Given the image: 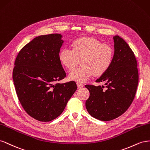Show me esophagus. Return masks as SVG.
I'll return each mask as SVG.
<instances>
[{
    "label": "esophagus",
    "mask_w": 150,
    "mask_h": 150,
    "mask_svg": "<svg viewBox=\"0 0 150 150\" xmlns=\"http://www.w3.org/2000/svg\"><path fill=\"white\" fill-rule=\"evenodd\" d=\"M77 87L79 88H81L83 87V85L80 83H77Z\"/></svg>",
    "instance_id": "34e87169"
}]
</instances>
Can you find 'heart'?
Returning a JSON list of instances; mask_svg holds the SVG:
<instances>
[{
  "label": "heart",
  "instance_id": "1",
  "mask_svg": "<svg viewBox=\"0 0 150 150\" xmlns=\"http://www.w3.org/2000/svg\"><path fill=\"white\" fill-rule=\"evenodd\" d=\"M114 51L112 47L102 43L93 38L83 37L71 43V49L63 48L59 53V60L68 70H72L81 60V67L69 74V79L85 82L94 74L100 76L108 70L113 62Z\"/></svg>",
  "mask_w": 150,
  "mask_h": 150
}]
</instances>
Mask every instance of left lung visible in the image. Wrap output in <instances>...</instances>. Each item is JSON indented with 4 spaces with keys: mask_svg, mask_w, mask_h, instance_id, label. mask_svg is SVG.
<instances>
[{
    "mask_svg": "<svg viewBox=\"0 0 150 150\" xmlns=\"http://www.w3.org/2000/svg\"><path fill=\"white\" fill-rule=\"evenodd\" d=\"M114 56L108 70L96 80L105 85H87L90 96L85 102L88 112L103 121L120 116L129 108L136 95L138 70L133 51L122 38L113 37Z\"/></svg>",
    "mask_w": 150,
    "mask_h": 150,
    "instance_id": "obj_1",
    "label": "left lung"
}]
</instances>
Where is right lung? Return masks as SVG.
Wrapping results in <instances>:
<instances>
[{"instance_id":"1","label":"right lung","mask_w":150,"mask_h":150,"mask_svg":"<svg viewBox=\"0 0 150 150\" xmlns=\"http://www.w3.org/2000/svg\"><path fill=\"white\" fill-rule=\"evenodd\" d=\"M64 41L60 34L38 36L16 57L12 78L23 108L38 121L58 117L77 89L74 81L59 83L66 76L59 53Z\"/></svg>"}]
</instances>
